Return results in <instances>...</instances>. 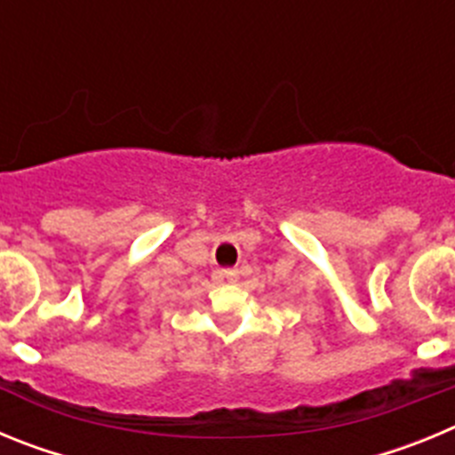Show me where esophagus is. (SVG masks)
Returning <instances> with one entry per match:
<instances>
[{
	"instance_id": "1",
	"label": "esophagus",
	"mask_w": 455,
	"mask_h": 455,
	"mask_svg": "<svg viewBox=\"0 0 455 455\" xmlns=\"http://www.w3.org/2000/svg\"><path fill=\"white\" fill-rule=\"evenodd\" d=\"M236 275H239L236 268H223V277H228V280H236Z\"/></svg>"
}]
</instances>
